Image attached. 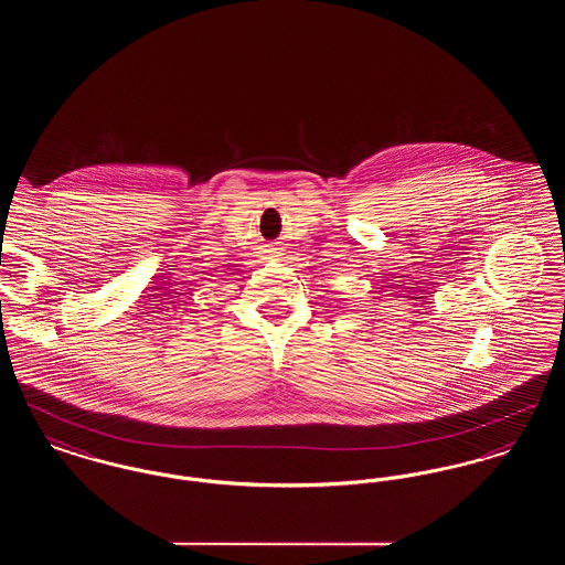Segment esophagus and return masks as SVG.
<instances>
[{
    "instance_id": "esophagus-1",
    "label": "esophagus",
    "mask_w": 565,
    "mask_h": 565,
    "mask_svg": "<svg viewBox=\"0 0 565 565\" xmlns=\"http://www.w3.org/2000/svg\"><path fill=\"white\" fill-rule=\"evenodd\" d=\"M267 252H269V258H270V256H275V254H273V252H275V249H267Z\"/></svg>"
}]
</instances>
